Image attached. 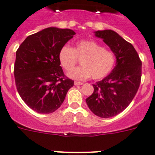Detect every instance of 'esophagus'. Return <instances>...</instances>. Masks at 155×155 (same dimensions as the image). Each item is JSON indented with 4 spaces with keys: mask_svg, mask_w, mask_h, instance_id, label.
Instances as JSON below:
<instances>
[{
    "mask_svg": "<svg viewBox=\"0 0 155 155\" xmlns=\"http://www.w3.org/2000/svg\"><path fill=\"white\" fill-rule=\"evenodd\" d=\"M74 85H83V83L80 82V81H74Z\"/></svg>",
    "mask_w": 155,
    "mask_h": 155,
    "instance_id": "obj_1",
    "label": "esophagus"
}]
</instances>
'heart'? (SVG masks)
Segmentation results:
<instances>
[{
	"instance_id": "b5f03b06",
	"label": "heart",
	"mask_w": 155,
	"mask_h": 155,
	"mask_svg": "<svg viewBox=\"0 0 155 155\" xmlns=\"http://www.w3.org/2000/svg\"><path fill=\"white\" fill-rule=\"evenodd\" d=\"M78 58H83L82 66L73 70ZM58 60L66 71L73 70L67 75L74 80H85L89 77L95 80L104 78L116 64L114 53L93 39L77 42L74 49L69 45L62 46L58 52Z\"/></svg>"
}]
</instances>
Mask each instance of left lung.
I'll list each match as a JSON object with an SVG mask.
<instances>
[{
	"label": "left lung",
	"instance_id": "1",
	"mask_svg": "<svg viewBox=\"0 0 155 155\" xmlns=\"http://www.w3.org/2000/svg\"><path fill=\"white\" fill-rule=\"evenodd\" d=\"M109 47L116 58L108 76L93 85L94 91L85 99L89 109L101 118L112 117L129 105L139 89L142 62L131 43L112 30L94 31Z\"/></svg>",
	"mask_w": 155,
	"mask_h": 155
}]
</instances>
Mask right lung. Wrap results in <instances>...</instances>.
Listing matches in <instances>:
<instances>
[{"label": "right lung", "mask_w": 155, "mask_h": 155, "mask_svg": "<svg viewBox=\"0 0 155 155\" xmlns=\"http://www.w3.org/2000/svg\"><path fill=\"white\" fill-rule=\"evenodd\" d=\"M75 35L51 27L31 35L18 48L14 66L17 91L27 105L49 114L59 108L74 81L64 77L58 52Z\"/></svg>", "instance_id": "obj_1"}]
</instances>
